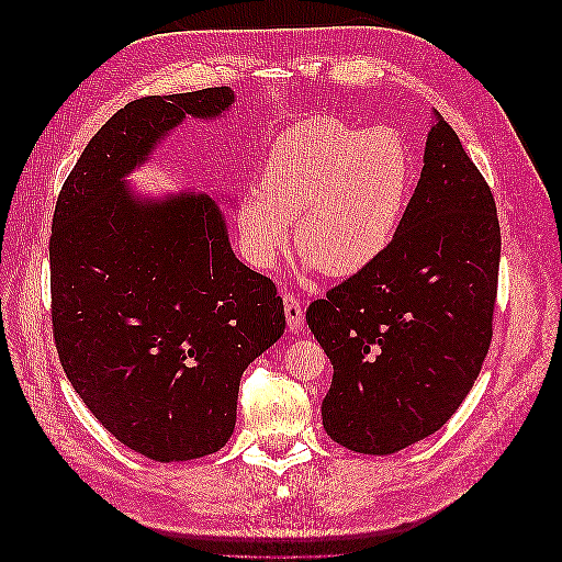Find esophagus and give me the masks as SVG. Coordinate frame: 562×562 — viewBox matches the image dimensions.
I'll list each match as a JSON object with an SVG mask.
<instances>
[{"label": "esophagus", "mask_w": 562, "mask_h": 562, "mask_svg": "<svg viewBox=\"0 0 562 562\" xmlns=\"http://www.w3.org/2000/svg\"><path fill=\"white\" fill-rule=\"evenodd\" d=\"M283 310H285V321L291 330H302L304 328V304L293 295V293H283Z\"/></svg>", "instance_id": "esophagus-1"}]
</instances>
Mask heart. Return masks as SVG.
<instances>
[{"mask_svg": "<svg viewBox=\"0 0 562 562\" xmlns=\"http://www.w3.org/2000/svg\"><path fill=\"white\" fill-rule=\"evenodd\" d=\"M411 187V161L389 131L361 133L333 116H314L277 138L260 173V192L236 206L246 258L260 269L295 248L328 277H351L394 241Z\"/></svg>", "mask_w": 562, "mask_h": 562, "instance_id": "heart-1", "label": "heart"}]
</instances>
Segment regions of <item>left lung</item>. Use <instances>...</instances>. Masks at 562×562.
<instances>
[{"mask_svg": "<svg viewBox=\"0 0 562 562\" xmlns=\"http://www.w3.org/2000/svg\"><path fill=\"white\" fill-rule=\"evenodd\" d=\"M499 252L495 199L436 112L394 241L307 310L333 363L321 415L335 443L391 454L454 415L492 342Z\"/></svg>", "mask_w": 562, "mask_h": 562, "instance_id": "1", "label": "left lung"}]
</instances>
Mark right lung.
Instances as JSON below:
<instances>
[{
  "label": "right lung",
  "mask_w": 562,
  "mask_h": 562,
  "mask_svg": "<svg viewBox=\"0 0 562 562\" xmlns=\"http://www.w3.org/2000/svg\"><path fill=\"white\" fill-rule=\"evenodd\" d=\"M229 87L147 95L81 151L50 225V323L79 398L155 462L223 448L244 370L283 335L271 279L236 260L206 194L133 199L124 178L184 116L213 119Z\"/></svg>",
  "instance_id": "right-lung-1"
}]
</instances>
